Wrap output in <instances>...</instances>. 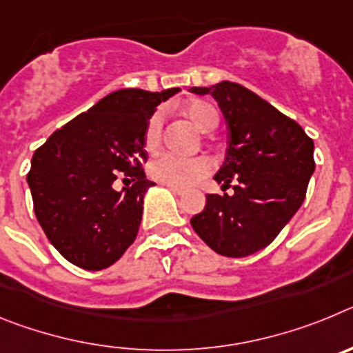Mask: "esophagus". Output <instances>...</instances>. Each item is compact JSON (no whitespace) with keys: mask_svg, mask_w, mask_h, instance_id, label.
Returning <instances> with one entry per match:
<instances>
[{"mask_svg":"<svg viewBox=\"0 0 353 353\" xmlns=\"http://www.w3.org/2000/svg\"><path fill=\"white\" fill-rule=\"evenodd\" d=\"M168 187H170L171 191H173L176 196H183V194H185V191H183V189H180V187H173V185H168Z\"/></svg>","mask_w":353,"mask_h":353,"instance_id":"34e87169","label":"esophagus"}]
</instances>
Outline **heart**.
Instances as JSON below:
<instances>
[{
	"label": "heart",
	"mask_w": 353,
	"mask_h": 353,
	"mask_svg": "<svg viewBox=\"0 0 353 353\" xmlns=\"http://www.w3.org/2000/svg\"><path fill=\"white\" fill-rule=\"evenodd\" d=\"M183 114L191 118L198 129L203 132H210L219 125V113L217 109L207 101H189L182 105ZM162 129H164V111L157 109L152 117L148 118L143 132V141L148 152H157L162 141ZM214 162L207 155H198V157H180L174 154H162L155 157L150 164V174L157 182L166 183V185L180 187L187 189L203 180L205 176L212 173Z\"/></svg>",
	"instance_id": "b5f03b06"
}]
</instances>
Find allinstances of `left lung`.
I'll return each mask as SVG.
<instances>
[{
    "label": "left lung",
    "mask_w": 353,
    "mask_h": 353,
    "mask_svg": "<svg viewBox=\"0 0 353 353\" xmlns=\"http://www.w3.org/2000/svg\"><path fill=\"white\" fill-rule=\"evenodd\" d=\"M228 125V150L215 180L223 191L208 194L203 212L191 219L199 239L230 258L254 254L279 235L301 208L314 171L313 139L297 121L242 84L223 81L210 88Z\"/></svg>",
    "instance_id": "obj_1"
}]
</instances>
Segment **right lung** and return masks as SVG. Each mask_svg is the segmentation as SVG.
<instances>
[{
	"label": "right lung",
	"instance_id": "right-lung-1",
	"mask_svg": "<svg viewBox=\"0 0 353 353\" xmlns=\"http://www.w3.org/2000/svg\"><path fill=\"white\" fill-rule=\"evenodd\" d=\"M176 92L109 93L35 150L26 179L37 221L76 267L108 269L138 236L143 196L155 185L143 168V132L155 105ZM120 176L128 185L117 192Z\"/></svg>",
	"mask_w": 353,
	"mask_h": 353
}]
</instances>
